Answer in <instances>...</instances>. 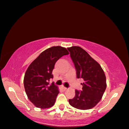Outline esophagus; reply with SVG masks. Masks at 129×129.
Here are the masks:
<instances>
[{
	"label": "esophagus",
	"instance_id": "1",
	"mask_svg": "<svg viewBox=\"0 0 129 129\" xmlns=\"http://www.w3.org/2000/svg\"><path fill=\"white\" fill-rule=\"evenodd\" d=\"M62 89L64 90V91H66V90L67 89V88H66V87H64V86H62Z\"/></svg>",
	"mask_w": 129,
	"mask_h": 129
}]
</instances>
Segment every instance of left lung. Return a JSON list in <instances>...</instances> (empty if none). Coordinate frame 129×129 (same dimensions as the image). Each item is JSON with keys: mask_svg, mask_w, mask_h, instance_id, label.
Segmentation results:
<instances>
[{"mask_svg": "<svg viewBox=\"0 0 129 129\" xmlns=\"http://www.w3.org/2000/svg\"><path fill=\"white\" fill-rule=\"evenodd\" d=\"M76 71L77 79H83L82 91L75 90V96L69 99L71 106L81 110L94 108L100 102L106 88L105 73L100 64L85 50L78 46L67 49Z\"/></svg>", "mask_w": 129, "mask_h": 129, "instance_id": "8db88e82", "label": "left lung"}]
</instances>
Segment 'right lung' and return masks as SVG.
I'll return each instance as SVG.
<instances>
[{"mask_svg":"<svg viewBox=\"0 0 129 129\" xmlns=\"http://www.w3.org/2000/svg\"><path fill=\"white\" fill-rule=\"evenodd\" d=\"M69 55L66 48L54 46L41 53L30 63L24 77V86L29 100L37 108H49L55 103L59 94L58 87L50 80L55 63L64 55Z\"/></svg>","mask_w":129,"mask_h":129,"instance_id":"obj_1","label":"right lung"}]
</instances>
